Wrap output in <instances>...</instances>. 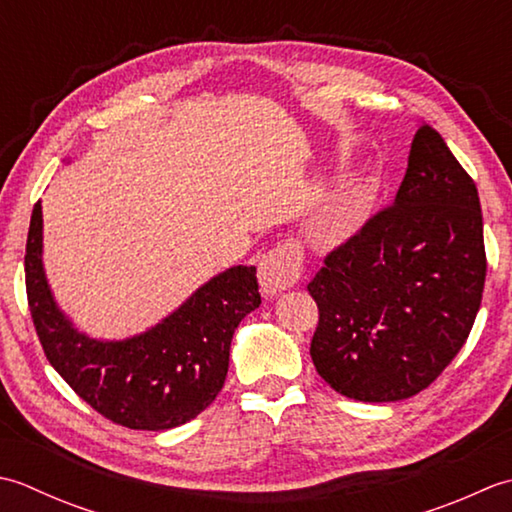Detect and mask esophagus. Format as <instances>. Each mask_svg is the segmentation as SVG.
<instances>
[{
	"instance_id": "esophagus-1",
	"label": "esophagus",
	"mask_w": 512,
	"mask_h": 512,
	"mask_svg": "<svg viewBox=\"0 0 512 512\" xmlns=\"http://www.w3.org/2000/svg\"><path fill=\"white\" fill-rule=\"evenodd\" d=\"M302 271V256L296 245L285 243L267 252L258 263V283L260 291L267 298L283 294L289 287H294Z\"/></svg>"
}]
</instances>
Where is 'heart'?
Returning a JSON list of instances; mask_svg holds the SVG:
<instances>
[{
  "instance_id": "heart-1",
  "label": "heart",
  "mask_w": 512,
  "mask_h": 512,
  "mask_svg": "<svg viewBox=\"0 0 512 512\" xmlns=\"http://www.w3.org/2000/svg\"><path fill=\"white\" fill-rule=\"evenodd\" d=\"M373 207V190L369 183L356 181L331 198L314 223L309 236L318 247H340L358 232L367 221Z\"/></svg>"
}]
</instances>
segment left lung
Segmentation results:
<instances>
[{
	"label": "left lung",
	"instance_id": "8db88e82",
	"mask_svg": "<svg viewBox=\"0 0 512 512\" xmlns=\"http://www.w3.org/2000/svg\"><path fill=\"white\" fill-rule=\"evenodd\" d=\"M486 278L477 187L420 123L395 201L325 258L307 285L320 320L311 360L344 398L398 402L464 347Z\"/></svg>",
	"mask_w": 512,
	"mask_h": 512
}]
</instances>
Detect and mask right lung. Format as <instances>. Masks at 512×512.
<instances>
[{
    "mask_svg": "<svg viewBox=\"0 0 512 512\" xmlns=\"http://www.w3.org/2000/svg\"><path fill=\"white\" fill-rule=\"evenodd\" d=\"M26 291L39 342L55 371L103 417L139 431L174 429L216 400L234 331L260 305L256 267L236 265L143 333L92 338L64 314L48 285L41 201L30 216Z\"/></svg>",
    "mask_w": 512,
    "mask_h": 512,
    "instance_id": "obj_1",
    "label": "right lung"
}]
</instances>
